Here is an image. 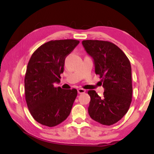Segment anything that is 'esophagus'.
Here are the masks:
<instances>
[{"label":"esophagus","instance_id":"esophagus-1","mask_svg":"<svg viewBox=\"0 0 154 154\" xmlns=\"http://www.w3.org/2000/svg\"><path fill=\"white\" fill-rule=\"evenodd\" d=\"M77 92L79 94H83L86 92V90L83 89V88H79V89H77Z\"/></svg>","mask_w":154,"mask_h":154}]
</instances>
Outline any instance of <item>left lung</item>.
Wrapping results in <instances>:
<instances>
[{"instance_id":"obj_1","label":"left lung","mask_w":154,"mask_h":154,"mask_svg":"<svg viewBox=\"0 0 154 154\" xmlns=\"http://www.w3.org/2000/svg\"><path fill=\"white\" fill-rule=\"evenodd\" d=\"M82 45L93 58L95 72L105 89L103 97L95 90L88 91V113L94 121L111 126L123 118L132 102L130 62L122 49L109 41L85 40Z\"/></svg>"}]
</instances>
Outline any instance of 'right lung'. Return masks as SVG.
Masks as SVG:
<instances>
[{
  "mask_svg": "<svg viewBox=\"0 0 154 154\" xmlns=\"http://www.w3.org/2000/svg\"><path fill=\"white\" fill-rule=\"evenodd\" d=\"M79 43L74 39L50 41L36 49L28 62L26 101L33 118L44 126H56L71 113L77 90L56 88L54 83L60 82L65 58Z\"/></svg>",
  "mask_w": 154,
  "mask_h": 154,
  "instance_id": "1",
  "label": "right lung"
}]
</instances>
